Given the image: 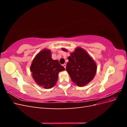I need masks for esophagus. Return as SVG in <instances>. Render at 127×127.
Here are the masks:
<instances>
[{
  "label": "esophagus",
  "mask_w": 127,
  "mask_h": 127,
  "mask_svg": "<svg viewBox=\"0 0 127 127\" xmlns=\"http://www.w3.org/2000/svg\"><path fill=\"white\" fill-rule=\"evenodd\" d=\"M63 66L64 67V68L65 69H66V64H63Z\"/></svg>",
  "instance_id": "34e87169"
}]
</instances>
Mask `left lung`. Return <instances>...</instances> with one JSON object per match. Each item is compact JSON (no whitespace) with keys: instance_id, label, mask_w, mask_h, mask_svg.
<instances>
[{"instance_id":"1","label":"left lung","mask_w":127,"mask_h":127,"mask_svg":"<svg viewBox=\"0 0 127 127\" xmlns=\"http://www.w3.org/2000/svg\"><path fill=\"white\" fill-rule=\"evenodd\" d=\"M64 51L67 49L63 48ZM66 70L72 81L78 86H84L93 80L96 72L97 66L94 60L85 50L77 48L68 58Z\"/></svg>"}]
</instances>
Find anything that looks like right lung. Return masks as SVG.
<instances>
[{"mask_svg":"<svg viewBox=\"0 0 127 127\" xmlns=\"http://www.w3.org/2000/svg\"><path fill=\"white\" fill-rule=\"evenodd\" d=\"M30 69L34 81L45 89L54 86L59 72L65 70L58 60L52 59L51 52L49 49H43L35 57Z\"/></svg>","mask_w":127,"mask_h":127,"instance_id":"1","label":"right lung"}]
</instances>
